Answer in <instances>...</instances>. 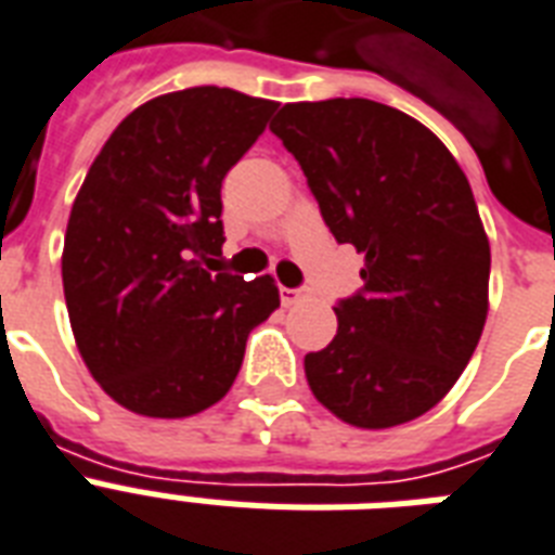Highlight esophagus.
<instances>
[{"instance_id":"esophagus-1","label":"esophagus","mask_w":555,"mask_h":555,"mask_svg":"<svg viewBox=\"0 0 555 555\" xmlns=\"http://www.w3.org/2000/svg\"><path fill=\"white\" fill-rule=\"evenodd\" d=\"M307 298H309L307 289H289V286H283L281 289L283 307H295V304H300V300H307Z\"/></svg>"}]
</instances>
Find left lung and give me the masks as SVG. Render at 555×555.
<instances>
[{"mask_svg":"<svg viewBox=\"0 0 555 555\" xmlns=\"http://www.w3.org/2000/svg\"><path fill=\"white\" fill-rule=\"evenodd\" d=\"M272 132L298 158L364 289L336 338L307 353L309 390L341 423L379 431L431 411L480 341L489 237L469 179L425 124L367 98L286 103Z\"/></svg>","mask_w":555,"mask_h":555,"instance_id":"obj_1","label":"left lung"}]
</instances>
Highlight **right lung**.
Returning a JSON list of instances; mask_svg holds the SVG:
<instances>
[{"instance_id": "add662e5", "label": "right lung", "mask_w": 555, "mask_h": 555, "mask_svg": "<svg viewBox=\"0 0 555 555\" xmlns=\"http://www.w3.org/2000/svg\"><path fill=\"white\" fill-rule=\"evenodd\" d=\"M278 103L191 86L141 103L106 139L68 214L63 292L75 345L132 414L182 420L229 393L248 333L281 307L272 274L222 255L219 188Z\"/></svg>"}]
</instances>
